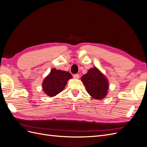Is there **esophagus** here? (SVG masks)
Masks as SVG:
<instances>
[{
  "label": "esophagus",
  "instance_id": "1",
  "mask_svg": "<svg viewBox=\"0 0 147 147\" xmlns=\"http://www.w3.org/2000/svg\"><path fill=\"white\" fill-rule=\"evenodd\" d=\"M73 77L75 79H78L80 78V75L79 74H74L73 75Z\"/></svg>",
  "mask_w": 147,
  "mask_h": 147
}]
</instances>
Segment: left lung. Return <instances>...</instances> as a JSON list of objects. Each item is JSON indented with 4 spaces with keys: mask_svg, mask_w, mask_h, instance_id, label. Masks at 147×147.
I'll return each instance as SVG.
<instances>
[{
    "mask_svg": "<svg viewBox=\"0 0 147 147\" xmlns=\"http://www.w3.org/2000/svg\"><path fill=\"white\" fill-rule=\"evenodd\" d=\"M82 81L91 96L97 100L102 99L108 92L107 79L96 67L90 69L83 75Z\"/></svg>",
    "mask_w": 147,
    "mask_h": 147,
    "instance_id": "obj_1",
    "label": "left lung"
}]
</instances>
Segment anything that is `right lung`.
I'll return each instance as SVG.
<instances>
[{
	"label": "right lung",
	"mask_w": 147,
	"mask_h": 147,
	"mask_svg": "<svg viewBox=\"0 0 147 147\" xmlns=\"http://www.w3.org/2000/svg\"><path fill=\"white\" fill-rule=\"evenodd\" d=\"M72 76L65 71L53 69L42 84L43 91L48 96L53 97L64 90L67 82Z\"/></svg>",
	"instance_id": "obj_1"
}]
</instances>
